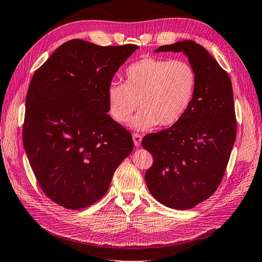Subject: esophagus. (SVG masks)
Wrapping results in <instances>:
<instances>
[{"label": "esophagus", "mask_w": 262, "mask_h": 262, "mask_svg": "<svg viewBox=\"0 0 262 262\" xmlns=\"http://www.w3.org/2000/svg\"><path fill=\"white\" fill-rule=\"evenodd\" d=\"M132 138H133V143H134V145H136V146H140L141 141H142V137H141L140 134H138V133H134L133 136H132Z\"/></svg>", "instance_id": "esophagus-1"}]
</instances>
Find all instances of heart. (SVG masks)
Instances as JSON below:
<instances>
[{
	"label": "heart",
	"instance_id": "obj_1",
	"mask_svg": "<svg viewBox=\"0 0 262 262\" xmlns=\"http://www.w3.org/2000/svg\"><path fill=\"white\" fill-rule=\"evenodd\" d=\"M197 74L186 60L144 57L126 68L123 83L112 82L107 90L108 108L118 123L128 121L138 108L142 110L129 126L144 131L153 126L178 123L192 103Z\"/></svg>",
	"mask_w": 262,
	"mask_h": 262
}]
</instances>
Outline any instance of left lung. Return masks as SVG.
I'll return each instance as SVG.
<instances>
[{
    "label": "left lung",
    "instance_id": "1",
    "mask_svg": "<svg viewBox=\"0 0 262 262\" xmlns=\"http://www.w3.org/2000/svg\"><path fill=\"white\" fill-rule=\"evenodd\" d=\"M154 52L183 53L197 74V86L178 123L143 138L142 146L153 157L144 179L161 204L189 209L215 193L228 164L237 128L231 81L213 56L193 40Z\"/></svg>",
    "mask_w": 262,
    "mask_h": 262
}]
</instances>
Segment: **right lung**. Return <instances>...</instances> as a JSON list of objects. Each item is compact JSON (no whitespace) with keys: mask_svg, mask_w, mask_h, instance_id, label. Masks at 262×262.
<instances>
[{"mask_svg":"<svg viewBox=\"0 0 262 262\" xmlns=\"http://www.w3.org/2000/svg\"><path fill=\"white\" fill-rule=\"evenodd\" d=\"M138 48L73 39L33 76L24 148L39 186L62 207L81 209L100 200L119 164L133 151L131 134L107 114V90Z\"/></svg>","mask_w":262,"mask_h":262,"instance_id":"add662e5","label":"right lung"}]
</instances>
